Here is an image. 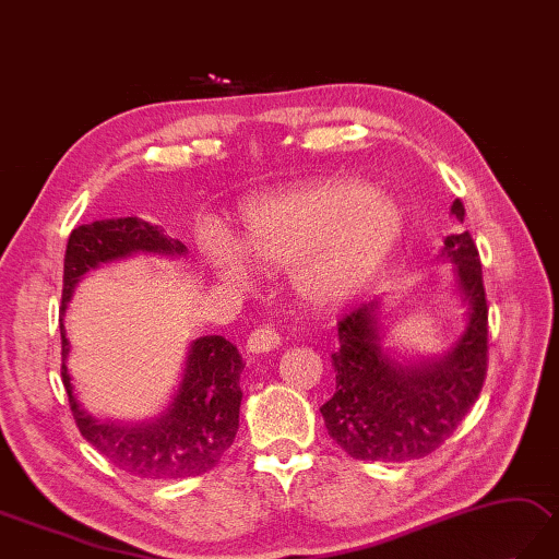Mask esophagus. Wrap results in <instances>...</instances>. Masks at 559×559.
I'll list each match as a JSON object with an SVG mask.
<instances>
[{"label":"esophagus","instance_id":"34e87169","mask_svg":"<svg viewBox=\"0 0 559 559\" xmlns=\"http://www.w3.org/2000/svg\"><path fill=\"white\" fill-rule=\"evenodd\" d=\"M278 345H281V335L274 329L259 326L250 333L248 345H245V347H248V353L259 355V353H271V349H276Z\"/></svg>","mask_w":559,"mask_h":559}]
</instances>
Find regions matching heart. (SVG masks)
Segmentation results:
<instances>
[{"mask_svg":"<svg viewBox=\"0 0 559 559\" xmlns=\"http://www.w3.org/2000/svg\"><path fill=\"white\" fill-rule=\"evenodd\" d=\"M395 200L357 180H317L242 206L236 238L214 226L198 233V252L218 281L250 285L252 262L290 269L297 297L314 309L353 302L381 274L402 238Z\"/></svg>","mask_w":559,"mask_h":559,"instance_id":"b5f03b06","label":"heart"}]
</instances>
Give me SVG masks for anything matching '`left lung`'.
I'll use <instances>...</instances> for the list:
<instances>
[{"mask_svg":"<svg viewBox=\"0 0 559 559\" xmlns=\"http://www.w3.org/2000/svg\"><path fill=\"white\" fill-rule=\"evenodd\" d=\"M460 224L464 204L452 202ZM440 257L455 264L469 319L448 355L400 365L381 347L379 302L353 307L338 321L331 355L335 393L321 405L329 436L349 457L407 462L431 455L460 426L481 393L488 369V305L481 259L469 230L445 238Z\"/></svg>","mask_w":559,"mask_h":559,"instance_id":"obj_1","label":"left lung"}]
</instances>
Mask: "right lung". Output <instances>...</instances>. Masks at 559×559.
Instances as JSON below:
<instances>
[{"label":"right lung","instance_id":"1","mask_svg":"<svg viewBox=\"0 0 559 559\" xmlns=\"http://www.w3.org/2000/svg\"><path fill=\"white\" fill-rule=\"evenodd\" d=\"M138 252L166 257L186 254V245L164 236L162 226L138 216L102 218L71 230L63 257L61 290V379L78 431L104 457L131 476L150 481H176L210 472L230 448L238 433L240 373L242 357L224 335H204L190 345L183 381L157 419L142 424L99 421L87 414L73 393L67 367L69 338L63 329V311L78 281L87 271Z\"/></svg>","mask_w":559,"mask_h":559}]
</instances>
